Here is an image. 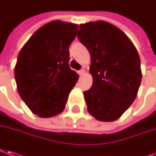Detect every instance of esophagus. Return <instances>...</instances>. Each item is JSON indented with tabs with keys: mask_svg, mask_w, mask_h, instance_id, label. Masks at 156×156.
Instances as JSON below:
<instances>
[{
	"mask_svg": "<svg viewBox=\"0 0 156 156\" xmlns=\"http://www.w3.org/2000/svg\"><path fill=\"white\" fill-rule=\"evenodd\" d=\"M84 72H85L84 69H80V70L78 71V74H79L80 76H82V75L84 74Z\"/></svg>",
	"mask_w": 156,
	"mask_h": 156,
	"instance_id": "esophagus-1",
	"label": "esophagus"
}]
</instances>
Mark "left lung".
Returning a JSON list of instances; mask_svg holds the SVG:
<instances>
[{"mask_svg":"<svg viewBox=\"0 0 156 156\" xmlns=\"http://www.w3.org/2000/svg\"><path fill=\"white\" fill-rule=\"evenodd\" d=\"M77 37L91 55L92 86L83 92L89 114L101 121L117 120L137 97L140 58L123 31L105 21L80 25Z\"/></svg>","mask_w":156,"mask_h":156,"instance_id":"left-lung-1","label":"left lung"}]
</instances>
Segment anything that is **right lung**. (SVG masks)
<instances>
[{
	"instance_id": "obj_1",
	"label": "right lung",
	"mask_w": 156,
	"mask_h": 156,
	"mask_svg": "<svg viewBox=\"0 0 156 156\" xmlns=\"http://www.w3.org/2000/svg\"><path fill=\"white\" fill-rule=\"evenodd\" d=\"M78 25L47 23L35 31L19 51L14 77L19 95L32 112L42 118L64 109L79 76L69 65V47Z\"/></svg>"
}]
</instances>
